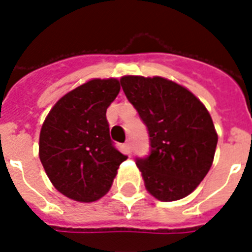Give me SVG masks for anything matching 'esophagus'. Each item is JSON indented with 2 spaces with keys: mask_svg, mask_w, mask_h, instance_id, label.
Instances as JSON below:
<instances>
[{
  "mask_svg": "<svg viewBox=\"0 0 252 252\" xmlns=\"http://www.w3.org/2000/svg\"><path fill=\"white\" fill-rule=\"evenodd\" d=\"M124 149H126V152L128 154H130V152H132V144H130V141L128 140V141L124 144Z\"/></svg>",
  "mask_w": 252,
  "mask_h": 252,
  "instance_id": "1",
  "label": "esophagus"
}]
</instances>
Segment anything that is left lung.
<instances>
[{"label": "left lung", "instance_id": "1", "mask_svg": "<svg viewBox=\"0 0 252 252\" xmlns=\"http://www.w3.org/2000/svg\"><path fill=\"white\" fill-rule=\"evenodd\" d=\"M126 98L149 130L152 152L137 159L146 191L176 201L196 189L215 159L219 136L197 96L165 77L123 76Z\"/></svg>", "mask_w": 252, "mask_h": 252}]
</instances>
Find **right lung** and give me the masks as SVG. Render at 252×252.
<instances>
[{
  "label": "right lung",
  "mask_w": 252,
  "mask_h": 252,
  "mask_svg": "<svg viewBox=\"0 0 252 252\" xmlns=\"http://www.w3.org/2000/svg\"><path fill=\"white\" fill-rule=\"evenodd\" d=\"M119 91L118 78L86 81L63 95L41 126V165L53 187L74 201L102 199L126 159L112 145L106 119Z\"/></svg>",
  "instance_id": "obj_1"
}]
</instances>
